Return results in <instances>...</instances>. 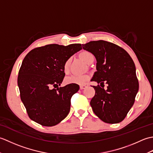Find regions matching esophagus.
Instances as JSON below:
<instances>
[{
  "label": "esophagus",
  "mask_w": 153,
  "mask_h": 153,
  "mask_svg": "<svg viewBox=\"0 0 153 153\" xmlns=\"http://www.w3.org/2000/svg\"><path fill=\"white\" fill-rule=\"evenodd\" d=\"M79 87H80V89H85L86 87H87V85H81L80 86H79Z\"/></svg>",
  "instance_id": "1"
}]
</instances>
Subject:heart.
Masks as SVG:
<instances>
[{"mask_svg": "<svg viewBox=\"0 0 153 153\" xmlns=\"http://www.w3.org/2000/svg\"><path fill=\"white\" fill-rule=\"evenodd\" d=\"M79 56L85 63L89 64L90 61L94 60V56L89 51H83L79 54ZM71 62V58H68L64 64V71L67 72L69 70ZM89 79V76L87 75H72L67 77L65 79V82L67 84H77V85H83Z\"/></svg>", "mask_w": 153, "mask_h": 153, "instance_id": "1", "label": "heart"}]
</instances>
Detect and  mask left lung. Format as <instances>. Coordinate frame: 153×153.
I'll use <instances>...</instances> for the list:
<instances>
[{"instance_id": "1", "label": "left lung", "mask_w": 153, "mask_h": 153, "mask_svg": "<svg viewBox=\"0 0 153 153\" xmlns=\"http://www.w3.org/2000/svg\"><path fill=\"white\" fill-rule=\"evenodd\" d=\"M82 47L97 60V71L91 81L100 86L108 85L106 90L93 86L95 95L90 105L94 113L106 123L121 122L134 105L139 90L134 61L123 48L110 42L91 41Z\"/></svg>"}]
</instances>
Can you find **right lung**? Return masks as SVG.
<instances>
[{
	"label": "right lung",
	"instance_id": "add662e5",
	"mask_svg": "<svg viewBox=\"0 0 153 153\" xmlns=\"http://www.w3.org/2000/svg\"><path fill=\"white\" fill-rule=\"evenodd\" d=\"M82 49L81 44H53L34 48L25 56L18 85L22 101L33 121L53 126L68 116L71 97L79 87L71 83L59 87L65 76L64 64Z\"/></svg>",
	"mask_w": 153,
	"mask_h": 153
}]
</instances>
